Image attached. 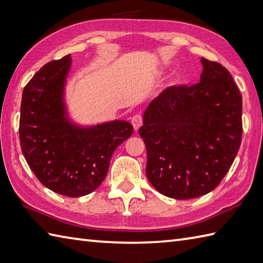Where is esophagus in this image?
Listing matches in <instances>:
<instances>
[{
	"mask_svg": "<svg viewBox=\"0 0 263 263\" xmlns=\"http://www.w3.org/2000/svg\"><path fill=\"white\" fill-rule=\"evenodd\" d=\"M142 120H143V118H142V116L139 115V114L135 115V116H134V117L132 118V124H133L134 129H135L136 132L138 130V128L141 127V125H142Z\"/></svg>",
	"mask_w": 263,
	"mask_h": 263,
	"instance_id": "1",
	"label": "esophagus"
}]
</instances>
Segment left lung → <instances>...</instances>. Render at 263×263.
I'll return each mask as SVG.
<instances>
[{"instance_id": "1", "label": "left lung", "mask_w": 263, "mask_h": 263, "mask_svg": "<svg viewBox=\"0 0 263 263\" xmlns=\"http://www.w3.org/2000/svg\"><path fill=\"white\" fill-rule=\"evenodd\" d=\"M200 83L171 86L148 104L139 136L146 176L177 200L205 195L220 184L242 142V96L232 74L201 58Z\"/></svg>"}]
</instances>
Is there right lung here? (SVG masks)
Returning a JSON list of instances; mask_svg holds the SVG:
<instances>
[{
	"mask_svg": "<svg viewBox=\"0 0 263 263\" xmlns=\"http://www.w3.org/2000/svg\"><path fill=\"white\" fill-rule=\"evenodd\" d=\"M71 57L46 63L26 85L20 108L21 151L46 189L69 197L95 191L115 149L132 136L126 120L83 126L69 116L66 84Z\"/></svg>",
	"mask_w": 263,
	"mask_h": 263,
	"instance_id": "add662e5",
	"label": "right lung"
}]
</instances>
